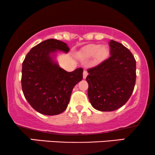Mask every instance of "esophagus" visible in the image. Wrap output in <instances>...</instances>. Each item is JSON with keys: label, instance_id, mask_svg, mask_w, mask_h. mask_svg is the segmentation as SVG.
Wrapping results in <instances>:
<instances>
[{"label": "esophagus", "instance_id": "34e87169", "mask_svg": "<svg viewBox=\"0 0 155 155\" xmlns=\"http://www.w3.org/2000/svg\"><path fill=\"white\" fill-rule=\"evenodd\" d=\"M88 73L87 71H84V72H83V79H86Z\"/></svg>", "mask_w": 155, "mask_h": 155}]
</instances>
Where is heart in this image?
I'll list each match as a JSON object with an SVG mask.
<instances>
[{
  "label": "heart",
  "instance_id": "obj_1",
  "mask_svg": "<svg viewBox=\"0 0 155 155\" xmlns=\"http://www.w3.org/2000/svg\"><path fill=\"white\" fill-rule=\"evenodd\" d=\"M81 55L84 58H90L94 56L93 64H98L107 59L109 51L107 48L100 44H90L83 49Z\"/></svg>",
  "mask_w": 155,
  "mask_h": 155
}]
</instances>
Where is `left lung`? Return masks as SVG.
Wrapping results in <instances>:
<instances>
[{
    "label": "left lung",
    "mask_w": 155,
    "mask_h": 155,
    "mask_svg": "<svg viewBox=\"0 0 155 155\" xmlns=\"http://www.w3.org/2000/svg\"><path fill=\"white\" fill-rule=\"evenodd\" d=\"M110 57L87 70L88 98L96 110L110 112L124 105L130 98L136 80V61L120 42H110Z\"/></svg>",
    "instance_id": "left-lung-1"
}]
</instances>
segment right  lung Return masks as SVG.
I'll return each instance as SVG.
<instances>
[{
  "mask_svg": "<svg viewBox=\"0 0 155 155\" xmlns=\"http://www.w3.org/2000/svg\"><path fill=\"white\" fill-rule=\"evenodd\" d=\"M65 42L48 39L32 48L22 66V90L25 99L38 113H62L67 108L74 86L81 81L83 69L68 72L54 60L57 51L67 54Z\"/></svg>",
  "mask_w": 155,
  "mask_h": 155,
  "instance_id": "right-lung-1",
  "label": "right lung"
}]
</instances>
